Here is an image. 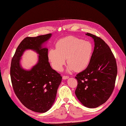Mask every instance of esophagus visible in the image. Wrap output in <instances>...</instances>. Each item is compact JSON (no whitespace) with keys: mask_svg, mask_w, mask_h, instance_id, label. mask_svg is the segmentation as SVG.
Returning a JSON list of instances; mask_svg holds the SVG:
<instances>
[{"mask_svg":"<svg viewBox=\"0 0 126 126\" xmlns=\"http://www.w3.org/2000/svg\"><path fill=\"white\" fill-rule=\"evenodd\" d=\"M63 79H68V78H69V77L68 76H63Z\"/></svg>","mask_w":126,"mask_h":126,"instance_id":"obj_1","label":"esophagus"}]
</instances>
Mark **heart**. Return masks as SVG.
<instances>
[{
    "mask_svg": "<svg viewBox=\"0 0 126 126\" xmlns=\"http://www.w3.org/2000/svg\"><path fill=\"white\" fill-rule=\"evenodd\" d=\"M93 50L90 42L71 36L59 40L56 48L49 50L48 57L51 66L55 70H62L66 58L67 71L79 72L89 65Z\"/></svg>",
    "mask_w": 126,
    "mask_h": 126,
    "instance_id": "heart-1",
    "label": "heart"
}]
</instances>
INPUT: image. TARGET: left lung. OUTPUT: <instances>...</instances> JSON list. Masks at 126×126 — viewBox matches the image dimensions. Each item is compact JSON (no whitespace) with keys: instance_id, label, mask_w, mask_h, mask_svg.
Returning a JSON list of instances; mask_svg holds the SVG:
<instances>
[{"instance_id":"1","label":"left lung","mask_w":126,"mask_h":126,"mask_svg":"<svg viewBox=\"0 0 126 126\" xmlns=\"http://www.w3.org/2000/svg\"><path fill=\"white\" fill-rule=\"evenodd\" d=\"M94 39V48L87 68L75 78L77 86L75 94L88 108H95L106 102L114 90L117 66L116 59L105 42L90 33L86 34Z\"/></svg>"}]
</instances>
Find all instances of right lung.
<instances>
[{
  "mask_svg": "<svg viewBox=\"0 0 126 126\" xmlns=\"http://www.w3.org/2000/svg\"><path fill=\"white\" fill-rule=\"evenodd\" d=\"M51 34L27 37L18 45L11 60L10 77L13 89L20 102L26 108L37 113H45L53 105L62 76L51 68L48 49L42 45ZM35 50L40 55L37 64L30 71L23 69L19 61L24 51Z\"/></svg>",
  "mask_w": 126,
  "mask_h": 126,
  "instance_id": "right-lung-1",
  "label": "right lung"
}]
</instances>
